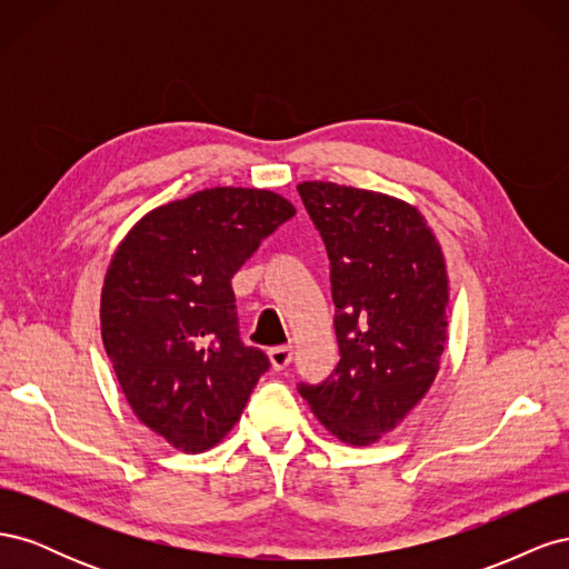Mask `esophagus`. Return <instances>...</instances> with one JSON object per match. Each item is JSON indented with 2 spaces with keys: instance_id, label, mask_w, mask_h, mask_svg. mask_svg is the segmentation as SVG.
Masks as SVG:
<instances>
[{
  "instance_id": "esophagus-1",
  "label": "esophagus",
  "mask_w": 569,
  "mask_h": 569,
  "mask_svg": "<svg viewBox=\"0 0 569 569\" xmlns=\"http://www.w3.org/2000/svg\"><path fill=\"white\" fill-rule=\"evenodd\" d=\"M268 358L274 370H284L291 363V347H274L268 351Z\"/></svg>"
}]
</instances>
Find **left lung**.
<instances>
[{
  "label": "left lung",
  "mask_w": 569,
  "mask_h": 569,
  "mask_svg": "<svg viewBox=\"0 0 569 569\" xmlns=\"http://www.w3.org/2000/svg\"><path fill=\"white\" fill-rule=\"evenodd\" d=\"M301 201L330 256L341 360L301 385L339 441L370 446L401 425L432 387L449 327V274L425 216L396 197L301 182Z\"/></svg>",
  "instance_id": "obj_1"
}]
</instances>
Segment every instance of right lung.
<instances>
[{"label":"right lung","instance_id":"right-lung-1","mask_svg":"<svg viewBox=\"0 0 569 569\" xmlns=\"http://www.w3.org/2000/svg\"><path fill=\"white\" fill-rule=\"evenodd\" d=\"M295 213L270 189L211 187L149 211L118 244L101 341L137 420L173 449H213L270 368L239 339L230 280Z\"/></svg>","mask_w":569,"mask_h":569}]
</instances>
